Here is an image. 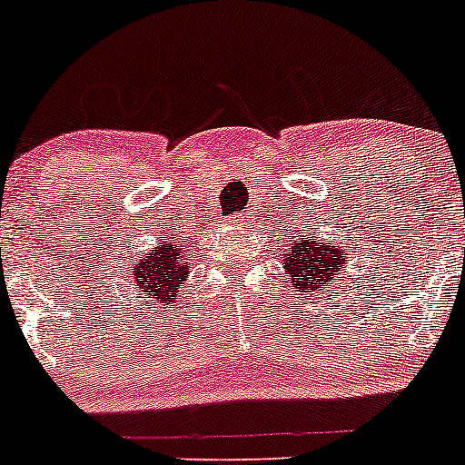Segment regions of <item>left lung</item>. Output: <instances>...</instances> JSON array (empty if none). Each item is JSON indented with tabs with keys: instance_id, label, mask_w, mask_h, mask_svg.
<instances>
[{
	"instance_id": "obj_1",
	"label": "left lung",
	"mask_w": 465,
	"mask_h": 465,
	"mask_svg": "<svg viewBox=\"0 0 465 465\" xmlns=\"http://www.w3.org/2000/svg\"><path fill=\"white\" fill-rule=\"evenodd\" d=\"M344 262V250H335L331 242H320L315 236L290 245L283 265L290 283L297 292H317L328 285Z\"/></svg>"
}]
</instances>
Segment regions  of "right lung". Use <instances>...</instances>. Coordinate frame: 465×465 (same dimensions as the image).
<instances>
[{
	"mask_svg": "<svg viewBox=\"0 0 465 465\" xmlns=\"http://www.w3.org/2000/svg\"><path fill=\"white\" fill-rule=\"evenodd\" d=\"M186 259H189V254H186L184 245H173V242H168V238H163L162 245L150 252L134 267V281H137L139 288H143V292L148 294L153 303L173 302L180 292L182 281L189 274Z\"/></svg>",
	"mask_w": 465,
	"mask_h": 465,
	"instance_id": "right-lung-1",
	"label": "right lung"
}]
</instances>
